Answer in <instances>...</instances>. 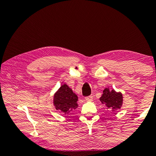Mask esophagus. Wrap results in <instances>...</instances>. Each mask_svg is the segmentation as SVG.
I'll list each match as a JSON object with an SVG mask.
<instances>
[{"label":"esophagus","instance_id":"34e87169","mask_svg":"<svg viewBox=\"0 0 156 156\" xmlns=\"http://www.w3.org/2000/svg\"><path fill=\"white\" fill-rule=\"evenodd\" d=\"M92 99H93L92 95H90V96L85 97V100L87 101H92Z\"/></svg>","mask_w":156,"mask_h":156}]
</instances>
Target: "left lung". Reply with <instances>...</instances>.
<instances>
[{
    "label": "left lung",
    "mask_w": 156,
    "mask_h": 156,
    "mask_svg": "<svg viewBox=\"0 0 156 156\" xmlns=\"http://www.w3.org/2000/svg\"><path fill=\"white\" fill-rule=\"evenodd\" d=\"M101 104L107 109L113 111L117 108H120L122 104V94L120 92H116L114 90L106 88L103 91V94L99 98Z\"/></svg>",
    "instance_id": "left-lung-1"
}]
</instances>
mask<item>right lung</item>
Returning <instances> with one entry per match:
<instances>
[{
	"instance_id": "right-lung-1",
	"label": "right lung",
	"mask_w": 156,
	"mask_h": 156,
	"mask_svg": "<svg viewBox=\"0 0 156 156\" xmlns=\"http://www.w3.org/2000/svg\"><path fill=\"white\" fill-rule=\"evenodd\" d=\"M78 97L70 87L64 84L60 87L54 96V105L57 110H60L65 114L78 107Z\"/></svg>"
}]
</instances>
